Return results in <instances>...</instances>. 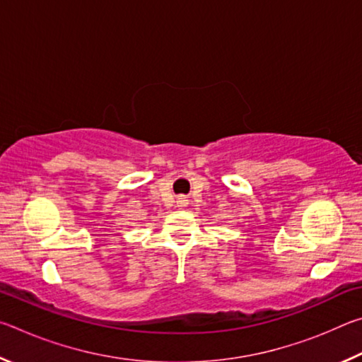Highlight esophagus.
<instances>
[{
  "label": "esophagus",
  "mask_w": 362,
  "mask_h": 362,
  "mask_svg": "<svg viewBox=\"0 0 362 362\" xmlns=\"http://www.w3.org/2000/svg\"><path fill=\"white\" fill-rule=\"evenodd\" d=\"M177 203H179L180 206H185V204H187V199L183 198V196H180V198H179V201H177Z\"/></svg>",
  "instance_id": "34e87169"
}]
</instances>
